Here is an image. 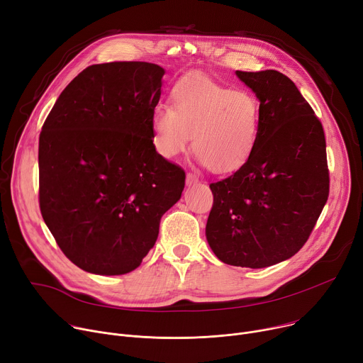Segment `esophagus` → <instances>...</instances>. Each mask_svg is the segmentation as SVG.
Wrapping results in <instances>:
<instances>
[{
  "mask_svg": "<svg viewBox=\"0 0 363 363\" xmlns=\"http://www.w3.org/2000/svg\"><path fill=\"white\" fill-rule=\"evenodd\" d=\"M197 182H199V178L196 174H192V172L186 174V185H194Z\"/></svg>",
  "mask_w": 363,
  "mask_h": 363,
  "instance_id": "1",
  "label": "esophagus"
}]
</instances>
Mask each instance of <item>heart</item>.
I'll use <instances>...</instances> for the list:
<instances>
[{
  "instance_id": "b5f03b06",
  "label": "heart",
  "mask_w": 363,
  "mask_h": 363,
  "mask_svg": "<svg viewBox=\"0 0 363 363\" xmlns=\"http://www.w3.org/2000/svg\"><path fill=\"white\" fill-rule=\"evenodd\" d=\"M172 106H157L152 128L157 152L175 157L188 146L216 174L238 171L252 156L261 124L259 101L203 74L181 79L172 89Z\"/></svg>"
}]
</instances>
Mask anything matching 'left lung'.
Segmentation results:
<instances>
[{
  "label": "left lung",
  "mask_w": 363,
  "mask_h": 363,
  "mask_svg": "<svg viewBox=\"0 0 363 363\" xmlns=\"http://www.w3.org/2000/svg\"><path fill=\"white\" fill-rule=\"evenodd\" d=\"M236 76L259 101V134L248 162L210 184L206 236L225 264L262 269L305 245L327 203L325 137L311 105L280 71H236Z\"/></svg>",
  "instance_id": "1"
}]
</instances>
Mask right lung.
<instances>
[{
	"mask_svg": "<svg viewBox=\"0 0 363 363\" xmlns=\"http://www.w3.org/2000/svg\"><path fill=\"white\" fill-rule=\"evenodd\" d=\"M164 69L141 61L94 64L60 94L39 135V207L64 255L84 272L135 270L185 172L153 144Z\"/></svg>",
	"mask_w": 363,
	"mask_h": 363,
	"instance_id": "obj_1",
	"label": "right lung"
}]
</instances>
